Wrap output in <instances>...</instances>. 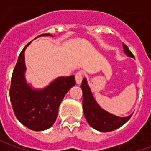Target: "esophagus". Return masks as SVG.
<instances>
[{"label":"esophagus","mask_w":151,"mask_h":151,"mask_svg":"<svg viewBox=\"0 0 151 151\" xmlns=\"http://www.w3.org/2000/svg\"><path fill=\"white\" fill-rule=\"evenodd\" d=\"M82 78H83V73L79 71V72H77L75 74V80L77 84H80L82 82Z\"/></svg>","instance_id":"obj_1"}]
</instances>
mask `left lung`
Returning <instances> with one entry per match:
<instances>
[{
	"mask_svg": "<svg viewBox=\"0 0 151 151\" xmlns=\"http://www.w3.org/2000/svg\"><path fill=\"white\" fill-rule=\"evenodd\" d=\"M124 51L128 56L133 57V54L126 44L123 43ZM82 91V107L84 115L89 124L96 130L101 132H110L122 126L129 120L132 115L127 117H118L103 110L92 96L91 90L85 78L81 85Z\"/></svg>",
	"mask_w": 151,
	"mask_h": 151,
	"instance_id": "8db88e82",
	"label": "left lung"
}]
</instances>
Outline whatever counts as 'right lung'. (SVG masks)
I'll return each mask as SVG.
<instances>
[{"label":"right lung","instance_id":"add662e5","mask_svg":"<svg viewBox=\"0 0 151 151\" xmlns=\"http://www.w3.org/2000/svg\"><path fill=\"white\" fill-rule=\"evenodd\" d=\"M51 35L42 34L40 36ZM21 53L15 65L11 78L9 97L13 110L18 120L23 125L34 131L48 129L55 123L58 108L65 95L76 84L74 76L60 77L47 88L35 91L26 83L24 73V52Z\"/></svg>","mask_w":151,"mask_h":151}]
</instances>
